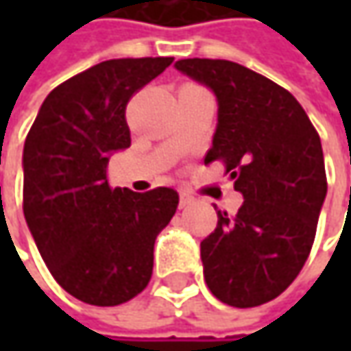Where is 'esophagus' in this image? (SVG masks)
<instances>
[{
    "instance_id": "esophagus-1",
    "label": "esophagus",
    "mask_w": 351,
    "mask_h": 351,
    "mask_svg": "<svg viewBox=\"0 0 351 351\" xmlns=\"http://www.w3.org/2000/svg\"><path fill=\"white\" fill-rule=\"evenodd\" d=\"M193 201H195V197L191 195V193L182 191V195H180V207H182V209L189 207V205H193Z\"/></svg>"
}]
</instances>
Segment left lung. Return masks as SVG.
<instances>
[{"label":"left lung","mask_w":351,"mask_h":351,"mask_svg":"<svg viewBox=\"0 0 351 351\" xmlns=\"http://www.w3.org/2000/svg\"><path fill=\"white\" fill-rule=\"evenodd\" d=\"M176 68L217 95L205 164L223 162L244 197L234 217L217 210L201 242L207 287L238 308L267 303L299 276L315 242L328 187L320 136L287 89L246 66L185 58Z\"/></svg>","instance_id":"left-lung-1"}]
</instances>
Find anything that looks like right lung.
<instances>
[{
	"label": "right lung",
	"instance_id": "1",
	"mask_svg": "<svg viewBox=\"0 0 351 351\" xmlns=\"http://www.w3.org/2000/svg\"><path fill=\"white\" fill-rule=\"evenodd\" d=\"M173 58H117L54 88L23 148V213L52 277L72 297L115 306L148 285L154 242L176 215L171 187H111V152L130 146V97Z\"/></svg>",
	"mask_w": 351,
	"mask_h": 351
}]
</instances>
